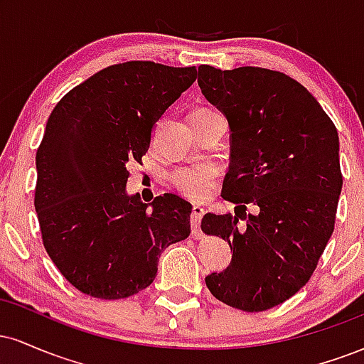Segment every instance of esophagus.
<instances>
[{"instance_id":"obj_1","label":"esophagus","mask_w":364,"mask_h":364,"mask_svg":"<svg viewBox=\"0 0 364 364\" xmlns=\"http://www.w3.org/2000/svg\"><path fill=\"white\" fill-rule=\"evenodd\" d=\"M205 214V208H202L200 205H195L193 210H191V217H190V223H191V236L198 237L202 232H200V223H202V217Z\"/></svg>"}]
</instances>
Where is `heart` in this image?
I'll return each instance as SVG.
<instances>
[{
  "mask_svg": "<svg viewBox=\"0 0 364 364\" xmlns=\"http://www.w3.org/2000/svg\"><path fill=\"white\" fill-rule=\"evenodd\" d=\"M214 171L208 168H185L174 171L173 185L176 186L179 193L188 198L202 200L210 193V188L214 185Z\"/></svg>",
  "mask_w": 364,
  "mask_h": 364,
  "instance_id": "heart-1",
  "label": "heart"
}]
</instances>
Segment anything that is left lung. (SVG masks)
<instances>
[{
  "instance_id": "obj_1",
  "label": "left lung",
  "mask_w": 364,
  "mask_h": 364,
  "mask_svg": "<svg viewBox=\"0 0 364 364\" xmlns=\"http://www.w3.org/2000/svg\"><path fill=\"white\" fill-rule=\"evenodd\" d=\"M198 87L231 129L223 196L235 215L205 214L202 231L223 236L232 260L205 277L219 301L263 311L310 281L336 224L342 190L339 135L301 83L258 66H198ZM254 207L253 215L245 207Z\"/></svg>"
}]
</instances>
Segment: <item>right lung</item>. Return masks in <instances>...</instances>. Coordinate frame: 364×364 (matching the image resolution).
<instances>
[{
	"label": "right lung",
	"instance_id": "add662e5",
	"mask_svg": "<svg viewBox=\"0 0 364 364\" xmlns=\"http://www.w3.org/2000/svg\"><path fill=\"white\" fill-rule=\"evenodd\" d=\"M195 78V66L119 63L70 90L49 116L34 205L46 252L83 294H136L156 279L162 250L190 236V202L166 193L144 203L127 183L159 118Z\"/></svg>",
	"mask_w": 364,
	"mask_h": 364
}]
</instances>
